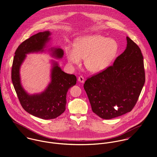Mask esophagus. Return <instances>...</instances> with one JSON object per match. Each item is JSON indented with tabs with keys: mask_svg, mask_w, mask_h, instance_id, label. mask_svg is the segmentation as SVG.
I'll return each mask as SVG.
<instances>
[{
	"mask_svg": "<svg viewBox=\"0 0 157 157\" xmlns=\"http://www.w3.org/2000/svg\"><path fill=\"white\" fill-rule=\"evenodd\" d=\"M78 80L79 82H81V83L84 82V77H83L82 76H79L78 78Z\"/></svg>",
	"mask_w": 157,
	"mask_h": 157,
	"instance_id": "34e87169",
	"label": "esophagus"
}]
</instances>
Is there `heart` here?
<instances>
[{"instance_id": "b5f03b06", "label": "heart", "mask_w": 157, "mask_h": 157, "mask_svg": "<svg viewBox=\"0 0 157 157\" xmlns=\"http://www.w3.org/2000/svg\"><path fill=\"white\" fill-rule=\"evenodd\" d=\"M119 49L113 38L99 34L86 35L77 38L74 45H68L65 52L69 62L79 66L82 58L87 70L99 73L106 69L115 59Z\"/></svg>"}]
</instances>
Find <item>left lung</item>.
<instances>
[{"label": "left lung", "instance_id": "1", "mask_svg": "<svg viewBox=\"0 0 157 157\" xmlns=\"http://www.w3.org/2000/svg\"><path fill=\"white\" fill-rule=\"evenodd\" d=\"M126 40V49L113 65L88 78L84 85L93 112L104 119L130 112L145 82L141 50L128 36Z\"/></svg>", "mask_w": 157, "mask_h": 157}]
</instances>
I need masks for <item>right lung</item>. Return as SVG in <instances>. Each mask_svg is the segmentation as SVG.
Listing matches in <instances>:
<instances>
[{
	"instance_id": "1",
	"label": "right lung",
	"mask_w": 157,
	"mask_h": 157,
	"mask_svg": "<svg viewBox=\"0 0 157 157\" xmlns=\"http://www.w3.org/2000/svg\"><path fill=\"white\" fill-rule=\"evenodd\" d=\"M51 34L49 31L38 33L21 43L16 51L11 70L12 82L23 109L30 114L45 120L55 119L64 112L67 91L76 83V76L64 72L58 63L52 61L51 81L44 91L31 95L21 86L20 68L26 54L43 52ZM50 51L52 56L59 59L64 55L60 48H52Z\"/></svg>"
}]
</instances>
